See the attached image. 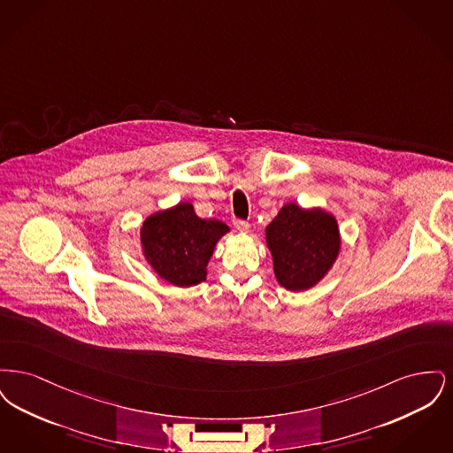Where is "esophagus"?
I'll list each match as a JSON object with an SVG mask.
<instances>
[{
	"mask_svg": "<svg viewBox=\"0 0 453 453\" xmlns=\"http://www.w3.org/2000/svg\"><path fill=\"white\" fill-rule=\"evenodd\" d=\"M234 227L239 233H250L251 231V226L246 220H234Z\"/></svg>",
	"mask_w": 453,
	"mask_h": 453,
	"instance_id": "34e87169",
	"label": "esophagus"
}]
</instances>
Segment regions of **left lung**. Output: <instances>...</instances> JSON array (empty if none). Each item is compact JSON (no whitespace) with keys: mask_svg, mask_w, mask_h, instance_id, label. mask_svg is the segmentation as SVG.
<instances>
[{"mask_svg":"<svg viewBox=\"0 0 453 453\" xmlns=\"http://www.w3.org/2000/svg\"><path fill=\"white\" fill-rule=\"evenodd\" d=\"M273 273L283 288L303 292L329 273L342 251L336 217L321 207L287 202L265 229Z\"/></svg>","mask_w":453,"mask_h":453,"instance_id":"left-lung-1","label":"left lung"}]
</instances>
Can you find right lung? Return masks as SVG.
I'll return each mask as SVG.
<instances>
[{
  "label": "right lung",
  "mask_w": 453,
  "mask_h": 453,
  "mask_svg": "<svg viewBox=\"0 0 453 453\" xmlns=\"http://www.w3.org/2000/svg\"><path fill=\"white\" fill-rule=\"evenodd\" d=\"M219 219H200L190 202L157 211L141 227V251L157 277L174 287L207 280L217 242L229 233Z\"/></svg>",
  "instance_id": "obj_1"
}]
</instances>
